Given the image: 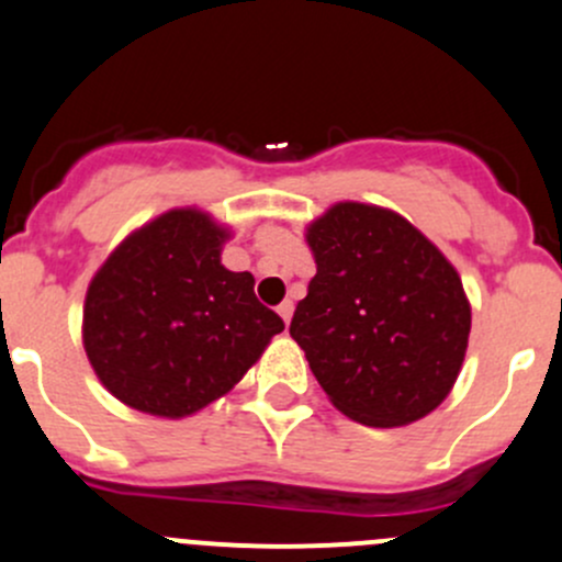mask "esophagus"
Returning a JSON list of instances; mask_svg holds the SVG:
<instances>
[{
  "mask_svg": "<svg viewBox=\"0 0 562 562\" xmlns=\"http://www.w3.org/2000/svg\"><path fill=\"white\" fill-rule=\"evenodd\" d=\"M277 313H280V317L285 321V326H288V323H291V317H293V302H291V299H288V302H282L280 307H277Z\"/></svg>",
  "mask_w": 562,
  "mask_h": 562,
  "instance_id": "34e87169",
  "label": "esophagus"
}]
</instances>
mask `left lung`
<instances>
[{"instance_id":"1","label":"left lung","mask_w":562,"mask_h":562,"mask_svg":"<svg viewBox=\"0 0 562 562\" xmlns=\"http://www.w3.org/2000/svg\"><path fill=\"white\" fill-rule=\"evenodd\" d=\"M315 277L291 337L337 411L405 427L449 396L470 334L454 266L405 217L345 201L307 228Z\"/></svg>"}]
</instances>
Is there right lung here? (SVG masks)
<instances>
[{
	"instance_id": "obj_1",
	"label": "right lung",
	"mask_w": 562,
	"mask_h": 562,
	"mask_svg": "<svg viewBox=\"0 0 562 562\" xmlns=\"http://www.w3.org/2000/svg\"><path fill=\"white\" fill-rule=\"evenodd\" d=\"M228 231L171 209L130 234L89 282L83 348L124 405L184 418L228 394L282 317L258 302L249 271L220 263Z\"/></svg>"
}]
</instances>
